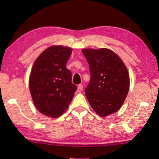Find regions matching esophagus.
Instances as JSON below:
<instances>
[{
	"label": "esophagus",
	"mask_w": 159,
	"mask_h": 159,
	"mask_svg": "<svg viewBox=\"0 0 159 159\" xmlns=\"http://www.w3.org/2000/svg\"><path fill=\"white\" fill-rule=\"evenodd\" d=\"M83 87L82 84H80V85H79V86H78V88H77L78 92H81L83 91Z\"/></svg>",
	"instance_id": "34e87169"
}]
</instances>
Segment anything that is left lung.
<instances>
[{
	"label": "left lung",
	"mask_w": 159,
	"mask_h": 159,
	"mask_svg": "<svg viewBox=\"0 0 159 159\" xmlns=\"http://www.w3.org/2000/svg\"><path fill=\"white\" fill-rule=\"evenodd\" d=\"M82 52L89 66L91 79L85 92L91 107L102 117L117 112L129 90L126 66L109 49L85 48Z\"/></svg>",
	"instance_id": "8db88e82"
}]
</instances>
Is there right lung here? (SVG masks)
<instances>
[{
    "label": "right lung",
    "instance_id": "obj_1",
    "mask_svg": "<svg viewBox=\"0 0 159 159\" xmlns=\"http://www.w3.org/2000/svg\"><path fill=\"white\" fill-rule=\"evenodd\" d=\"M72 52L68 47L50 46L33 63L29 89L37 109L44 116H61L72 100L77 87L72 83V73L66 68Z\"/></svg>",
    "mask_w": 159,
    "mask_h": 159
}]
</instances>
